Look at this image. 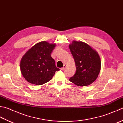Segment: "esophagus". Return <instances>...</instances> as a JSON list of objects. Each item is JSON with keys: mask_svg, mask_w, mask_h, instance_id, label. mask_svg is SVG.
Returning a JSON list of instances; mask_svg holds the SVG:
<instances>
[{"mask_svg": "<svg viewBox=\"0 0 123 123\" xmlns=\"http://www.w3.org/2000/svg\"><path fill=\"white\" fill-rule=\"evenodd\" d=\"M66 64H64L63 65V67L61 68V70H64V69H65V68H66Z\"/></svg>", "mask_w": 123, "mask_h": 123, "instance_id": "34e87169", "label": "esophagus"}]
</instances>
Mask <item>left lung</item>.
Instances as JSON below:
<instances>
[{"label":"left lung","instance_id":"obj_1","mask_svg":"<svg viewBox=\"0 0 123 123\" xmlns=\"http://www.w3.org/2000/svg\"><path fill=\"white\" fill-rule=\"evenodd\" d=\"M69 48L76 67L75 74L69 80L80 87L89 85L95 81L100 72L101 61L98 54L81 41H74Z\"/></svg>","mask_w":123,"mask_h":123}]
</instances>
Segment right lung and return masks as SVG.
<instances>
[{
    "label": "right lung",
    "instance_id": "add662e5",
    "mask_svg": "<svg viewBox=\"0 0 123 123\" xmlns=\"http://www.w3.org/2000/svg\"><path fill=\"white\" fill-rule=\"evenodd\" d=\"M55 44L42 41L31 48L20 62L22 75L28 82L43 85L51 80L55 72L60 69L55 66L51 53Z\"/></svg>",
    "mask_w": 123,
    "mask_h": 123
}]
</instances>
